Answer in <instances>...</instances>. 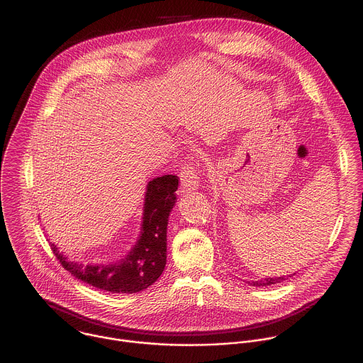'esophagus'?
<instances>
[{
  "mask_svg": "<svg viewBox=\"0 0 363 363\" xmlns=\"http://www.w3.org/2000/svg\"><path fill=\"white\" fill-rule=\"evenodd\" d=\"M180 189L183 193L186 191H191V190H197L199 186H200V182H199V176L194 170V166L189 162L186 163L183 167H182V172H180Z\"/></svg>",
  "mask_w": 363,
  "mask_h": 363,
  "instance_id": "obj_1",
  "label": "esophagus"
}]
</instances>
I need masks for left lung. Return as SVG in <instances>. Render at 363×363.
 Masks as SVG:
<instances>
[{"mask_svg":"<svg viewBox=\"0 0 363 363\" xmlns=\"http://www.w3.org/2000/svg\"><path fill=\"white\" fill-rule=\"evenodd\" d=\"M291 277V275H289ZM286 278L285 277H278V278H265L264 281H253V282H249L252 284L253 286H267V285H272V284H278L281 281H285Z\"/></svg>","mask_w":363,"mask_h":363,"instance_id":"8db88e82","label":"left lung"}]
</instances>
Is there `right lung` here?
I'll return each instance as SVG.
<instances>
[{
	"label": "right lung",
	"mask_w": 363,
	"mask_h": 363,
	"mask_svg": "<svg viewBox=\"0 0 363 363\" xmlns=\"http://www.w3.org/2000/svg\"><path fill=\"white\" fill-rule=\"evenodd\" d=\"M179 177L164 174L148 183L143 232L130 255L113 265H82L68 261L52 243L54 256L75 278L111 294H135L151 286L166 265V229L176 203Z\"/></svg>",
	"instance_id": "right-lung-1"
}]
</instances>
